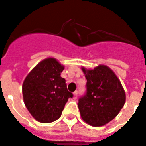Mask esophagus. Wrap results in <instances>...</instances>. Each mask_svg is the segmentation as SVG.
I'll use <instances>...</instances> for the list:
<instances>
[{
	"label": "esophagus",
	"instance_id": "1",
	"mask_svg": "<svg viewBox=\"0 0 146 146\" xmlns=\"http://www.w3.org/2000/svg\"><path fill=\"white\" fill-rule=\"evenodd\" d=\"M73 95H74V98L76 99V98L78 97V91H77V90H76L75 92L73 93Z\"/></svg>",
	"mask_w": 146,
	"mask_h": 146
}]
</instances>
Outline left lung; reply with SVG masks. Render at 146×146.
Segmentation results:
<instances>
[{
	"label": "left lung",
	"mask_w": 146,
	"mask_h": 146,
	"mask_svg": "<svg viewBox=\"0 0 146 146\" xmlns=\"http://www.w3.org/2000/svg\"><path fill=\"white\" fill-rule=\"evenodd\" d=\"M82 70L87 84L86 93L78 100L80 115L89 125L102 126L114 119L123 108L125 90L117 76L106 66Z\"/></svg>",
	"instance_id": "obj_1"
}]
</instances>
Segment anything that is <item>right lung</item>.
<instances>
[{
    "instance_id": "1",
    "label": "right lung",
    "mask_w": 146,
    "mask_h": 146,
    "mask_svg": "<svg viewBox=\"0 0 146 146\" xmlns=\"http://www.w3.org/2000/svg\"><path fill=\"white\" fill-rule=\"evenodd\" d=\"M64 70L56 59H44L29 73L22 85L25 104L35 119L50 123L59 119L65 104L73 94L61 77Z\"/></svg>"
}]
</instances>
